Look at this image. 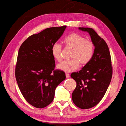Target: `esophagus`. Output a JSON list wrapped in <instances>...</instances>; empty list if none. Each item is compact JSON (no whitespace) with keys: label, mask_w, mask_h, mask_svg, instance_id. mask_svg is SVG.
<instances>
[{"label":"esophagus","mask_w":126,"mask_h":126,"mask_svg":"<svg viewBox=\"0 0 126 126\" xmlns=\"http://www.w3.org/2000/svg\"><path fill=\"white\" fill-rule=\"evenodd\" d=\"M66 77L67 78H70V75L68 74H66Z\"/></svg>","instance_id":"obj_1"}]
</instances>
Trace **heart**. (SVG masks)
<instances>
[{
  "label": "heart",
  "mask_w": 126,
  "mask_h": 126,
  "mask_svg": "<svg viewBox=\"0 0 126 126\" xmlns=\"http://www.w3.org/2000/svg\"><path fill=\"white\" fill-rule=\"evenodd\" d=\"M63 43L67 47L72 49L71 59L62 63L57 66L59 70L69 72L77 69L80 63L82 65L88 63L94 52V46L92 42L86 40L85 37L77 33H71L64 38ZM62 46L55 43L51 48L54 58L60 62L62 60Z\"/></svg>",
  "instance_id": "obj_1"
}]
</instances>
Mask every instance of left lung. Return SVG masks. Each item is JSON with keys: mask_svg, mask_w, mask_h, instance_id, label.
Listing matches in <instances>:
<instances>
[{"mask_svg": "<svg viewBox=\"0 0 126 126\" xmlns=\"http://www.w3.org/2000/svg\"><path fill=\"white\" fill-rule=\"evenodd\" d=\"M89 34L94 47L90 62L78 72L71 74L77 83L72 94V101L78 107L86 109L97 105L104 97L111 81L112 70L108 45L90 28L79 27Z\"/></svg>", "mask_w": 126, "mask_h": 126, "instance_id": "obj_1", "label": "left lung"}]
</instances>
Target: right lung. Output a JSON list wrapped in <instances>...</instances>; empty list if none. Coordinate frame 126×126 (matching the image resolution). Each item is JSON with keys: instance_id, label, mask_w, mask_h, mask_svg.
Returning a JSON list of instances; mask_svg holds the SVG:
<instances>
[{"instance_id": "add662e5", "label": "right lung", "mask_w": 126, "mask_h": 126, "mask_svg": "<svg viewBox=\"0 0 126 126\" xmlns=\"http://www.w3.org/2000/svg\"><path fill=\"white\" fill-rule=\"evenodd\" d=\"M67 26L45 29L29 37L19 50L15 70L22 94L29 104L38 108L54 100L56 87L66 79L62 70H54L52 45L63 35Z\"/></svg>"}]
</instances>
